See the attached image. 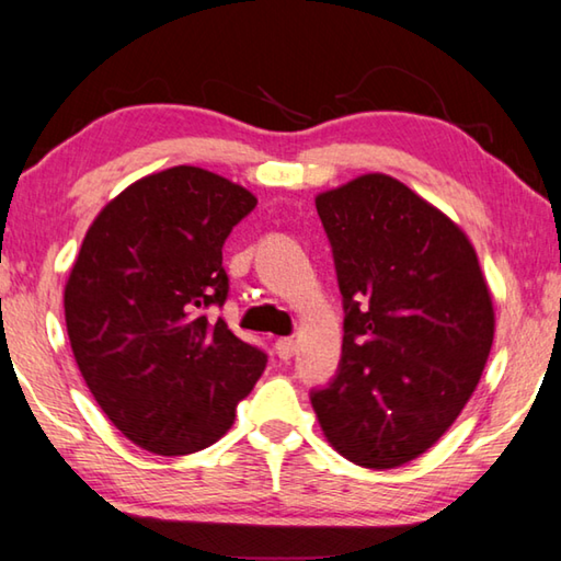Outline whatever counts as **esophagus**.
Segmentation results:
<instances>
[{"mask_svg":"<svg viewBox=\"0 0 561 561\" xmlns=\"http://www.w3.org/2000/svg\"><path fill=\"white\" fill-rule=\"evenodd\" d=\"M274 351H277V356L282 360H287V358L294 356V351H297V341H294V339H277Z\"/></svg>","mask_w":561,"mask_h":561,"instance_id":"esophagus-1","label":"esophagus"}]
</instances>
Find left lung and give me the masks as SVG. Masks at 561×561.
<instances>
[{"label": "left lung", "instance_id": "8db88e82", "mask_svg": "<svg viewBox=\"0 0 561 561\" xmlns=\"http://www.w3.org/2000/svg\"><path fill=\"white\" fill-rule=\"evenodd\" d=\"M344 304L336 376L311 388L329 443L388 470L450 428L478 386L495 311L468 237L381 173L317 197Z\"/></svg>", "mask_w": 561, "mask_h": 561}]
</instances>
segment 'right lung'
Listing matches in <instances>:
<instances>
[{"label":"right lung","mask_w":561,"mask_h":561,"mask_svg":"<svg viewBox=\"0 0 561 561\" xmlns=\"http://www.w3.org/2000/svg\"><path fill=\"white\" fill-rule=\"evenodd\" d=\"M257 197L210 170L148 175L103 207L64 291L66 329L93 398L156 455L220 440L267 354L222 317V247Z\"/></svg>","instance_id":"add662e5"}]
</instances>
